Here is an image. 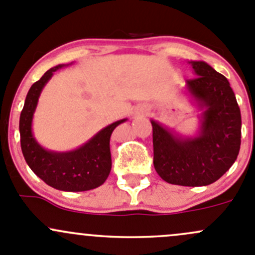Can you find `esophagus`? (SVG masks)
Segmentation results:
<instances>
[{"mask_svg":"<svg viewBox=\"0 0 255 255\" xmlns=\"http://www.w3.org/2000/svg\"><path fill=\"white\" fill-rule=\"evenodd\" d=\"M137 113V115H144V113H145V111H139V112H135Z\"/></svg>","mask_w":255,"mask_h":255,"instance_id":"esophagus-1","label":"esophagus"}]
</instances>
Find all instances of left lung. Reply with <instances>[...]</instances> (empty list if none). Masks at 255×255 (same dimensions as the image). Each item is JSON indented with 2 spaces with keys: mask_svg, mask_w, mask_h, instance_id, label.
Returning a JSON list of instances; mask_svg holds the SVG:
<instances>
[{
  "mask_svg": "<svg viewBox=\"0 0 255 255\" xmlns=\"http://www.w3.org/2000/svg\"><path fill=\"white\" fill-rule=\"evenodd\" d=\"M195 78L184 95L199 111L194 134H181L163 123L153 126V164L158 175L174 185L206 186L217 181L237 159L242 117L228 80L201 60L189 61Z\"/></svg>",
  "mask_w": 255,
  "mask_h": 255,
  "instance_id": "1",
  "label": "left lung"
}]
</instances>
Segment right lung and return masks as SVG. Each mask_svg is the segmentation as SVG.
Segmentation results:
<instances>
[{"mask_svg": "<svg viewBox=\"0 0 255 255\" xmlns=\"http://www.w3.org/2000/svg\"><path fill=\"white\" fill-rule=\"evenodd\" d=\"M68 66L60 64L49 69L30 86L19 117L20 148L28 166L49 186L61 191H87L101 186L112 168L110 139L117 126L127 118L102 128L86 143L73 150H49L38 143L33 134V117L39 96L56 70Z\"/></svg>", "mask_w": 255, "mask_h": 255, "instance_id": "add662e5", "label": "right lung"}]
</instances>
